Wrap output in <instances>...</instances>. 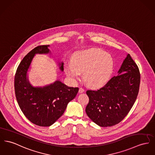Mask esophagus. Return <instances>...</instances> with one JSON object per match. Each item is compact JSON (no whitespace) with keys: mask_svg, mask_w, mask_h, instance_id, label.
Listing matches in <instances>:
<instances>
[{"mask_svg":"<svg viewBox=\"0 0 155 155\" xmlns=\"http://www.w3.org/2000/svg\"><path fill=\"white\" fill-rule=\"evenodd\" d=\"M83 92H84V90L83 89L82 87H81V88H79V93H83Z\"/></svg>","mask_w":155,"mask_h":155,"instance_id":"1","label":"esophagus"}]
</instances>
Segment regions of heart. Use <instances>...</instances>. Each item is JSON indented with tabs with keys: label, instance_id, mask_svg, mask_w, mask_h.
<instances>
[{
	"label": "heart",
	"instance_id": "heart-1",
	"mask_svg": "<svg viewBox=\"0 0 155 155\" xmlns=\"http://www.w3.org/2000/svg\"><path fill=\"white\" fill-rule=\"evenodd\" d=\"M113 70L112 58L98 49H90L77 52L73 56L72 63L66 67L69 79L75 82L83 73L86 83L92 87H99L109 80Z\"/></svg>",
	"mask_w": 155,
	"mask_h": 155
}]
</instances>
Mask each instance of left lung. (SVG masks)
<instances>
[{
	"label": "left lung",
	"mask_w": 155,
	"mask_h": 155,
	"mask_svg": "<svg viewBox=\"0 0 155 155\" xmlns=\"http://www.w3.org/2000/svg\"><path fill=\"white\" fill-rule=\"evenodd\" d=\"M97 91H87L89 102L86 107L89 117L99 126H112L128 114L137 98L140 82L139 68L127 54L118 71Z\"/></svg>",
	"instance_id": "left-lung-1"
}]
</instances>
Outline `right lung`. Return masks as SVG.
Returning a JSON list of instances; mask_svg holds the SVG:
<instances>
[{
	"mask_svg": "<svg viewBox=\"0 0 155 155\" xmlns=\"http://www.w3.org/2000/svg\"><path fill=\"white\" fill-rule=\"evenodd\" d=\"M49 45L38 46L21 61L15 74V91L21 112L31 123L50 126L64 113L68 103L79 91L78 87H69L60 81L43 87H34L29 82L28 72L36 54L51 53ZM63 71V63H59Z\"/></svg>",
	"mask_w": 155,
	"mask_h": 155,
	"instance_id": "1",
	"label": "right lung"
}]
</instances>
